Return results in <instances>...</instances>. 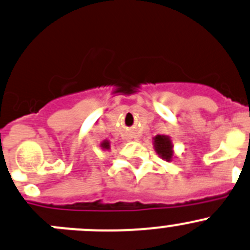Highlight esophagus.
Returning <instances> with one entry per match:
<instances>
[{"mask_svg":"<svg viewBox=\"0 0 250 250\" xmlns=\"http://www.w3.org/2000/svg\"><path fill=\"white\" fill-rule=\"evenodd\" d=\"M132 139H133V140H135V138H132Z\"/></svg>","mask_w":250,"mask_h":250,"instance_id":"34e87169","label":"esophagus"}]
</instances>
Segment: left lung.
<instances>
[{
    "label": "left lung",
    "mask_w": 250,
    "mask_h": 250,
    "mask_svg": "<svg viewBox=\"0 0 250 250\" xmlns=\"http://www.w3.org/2000/svg\"><path fill=\"white\" fill-rule=\"evenodd\" d=\"M154 146L157 154L165 159L166 161H169L172 159V143L168 137L166 135H156L154 138Z\"/></svg>",
    "instance_id": "8db88e82"
}]
</instances>
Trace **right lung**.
Listing matches in <instances>:
<instances>
[{"mask_svg": "<svg viewBox=\"0 0 250 250\" xmlns=\"http://www.w3.org/2000/svg\"><path fill=\"white\" fill-rule=\"evenodd\" d=\"M101 146H103V149H110V143L108 142H103V144H101Z\"/></svg>", "mask_w": 250, "mask_h": 250, "instance_id": "add662e5", "label": "right lung"}]
</instances>
